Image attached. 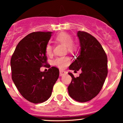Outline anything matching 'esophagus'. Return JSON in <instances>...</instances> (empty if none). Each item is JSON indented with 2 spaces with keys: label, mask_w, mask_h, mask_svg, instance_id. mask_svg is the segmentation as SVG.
<instances>
[{
  "label": "esophagus",
  "mask_w": 123,
  "mask_h": 123,
  "mask_svg": "<svg viewBox=\"0 0 123 123\" xmlns=\"http://www.w3.org/2000/svg\"><path fill=\"white\" fill-rule=\"evenodd\" d=\"M66 74V72L65 71L63 70H60V76H64L65 74Z\"/></svg>",
  "instance_id": "34e87169"
}]
</instances>
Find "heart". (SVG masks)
Masks as SVG:
<instances>
[{
    "label": "heart",
    "mask_w": 123,
    "mask_h": 123,
    "mask_svg": "<svg viewBox=\"0 0 123 123\" xmlns=\"http://www.w3.org/2000/svg\"><path fill=\"white\" fill-rule=\"evenodd\" d=\"M55 39L57 42L62 43L63 44L66 46L68 51L72 53L76 50V46L74 43H72V37L70 35L62 32V33H61L58 35L56 36ZM52 50H53V47H52L51 45L49 43L47 44L46 46V49H45L46 53L47 55H51L52 54ZM69 63L70 59L68 57H58L54 61V64L60 68H64Z\"/></svg>",
    "instance_id": "obj_1"
}]
</instances>
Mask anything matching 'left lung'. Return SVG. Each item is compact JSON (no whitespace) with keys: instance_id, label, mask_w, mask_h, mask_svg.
Masks as SVG:
<instances>
[{"instance_id":"obj_1","label":"left lung","mask_w":123,"mask_h":123,"mask_svg":"<svg viewBox=\"0 0 123 123\" xmlns=\"http://www.w3.org/2000/svg\"><path fill=\"white\" fill-rule=\"evenodd\" d=\"M77 36L80 50L69 69L74 72L81 70V73L75 78L72 73H68L72 79L68 90L73 99L86 102L96 97L102 89L108 74V58L94 36L83 31H78Z\"/></svg>"}]
</instances>
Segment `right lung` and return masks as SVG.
<instances>
[{
    "label": "right lung",
    "mask_w": 123,
    "mask_h": 123,
    "mask_svg": "<svg viewBox=\"0 0 123 123\" xmlns=\"http://www.w3.org/2000/svg\"><path fill=\"white\" fill-rule=\"evenodd\" d=\"M52 33L36 32L28 35L18 43L11 59L12 81L22 97L34 104L50 98L59 77V69L54 66L47 72L40 70L42 66H49L45 49Z\"/></svg>",
    "instance_id": "right-lung-1"
}]
</instances>
